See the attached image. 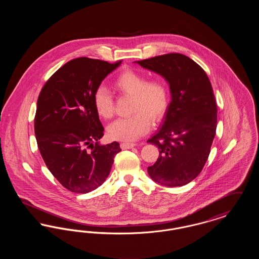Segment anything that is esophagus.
I'll use <instances>...</instances> for the list:
<instances>
[{
  "label": "esophagus",
  "mask_w": 259,
  "mask_h": 259,
  "mask_svg": "<svg viewBox=\"0 0 259 259\" xmlns=\"http://www.w3.org/2000/svg\"><path fill=\"white\" fill-rule=\"evenodd\" d=\"M136 144L134 143H127V142H123L120 144V148L122 149H129V148H134Z\"/></svg>",
  "instance_id": "esophagus-1"
}]
</instances>
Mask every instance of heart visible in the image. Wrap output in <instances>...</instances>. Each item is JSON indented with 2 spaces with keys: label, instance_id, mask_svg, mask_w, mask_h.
Segmentation results:
<instances>
[{
  "label": "heart",
  "instance_id": "1",
  "mask_svg": "<svg viewBox=\"0 0 259 259\" xmlns=\"http://www.w3.org/2000/svg\"><path fill=\"white\" fill-rule=\"evenodd\" d=\"M113 87L124 95L131 96L128 117L118 118L109 125L108 135L116 141L131 142L146 135L150 129L151 120L163 117L169 105V92L165 82L159 79L147 81L144 74L126 70L118 74ZM93 105L99 116L111 118L113 114V100L107 88L100 87L93 94Z\"/></svg>",
  "mask_w": 259,
  "mask_h": 259
}]
</instances>
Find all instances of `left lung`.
I'll list each match as a JSON object with an SVG mask.
<instances>
[{
  "label": "left lung",
  "instance_id": "left-lung-1",
  "mask_svg": "<svg viewBox=\"0 0 259 259\" xmlns=\"http://www.w3.org/2000/svg\"><path fill=\"white\" fill-rule=\"evenodd\" d=\"M135 63L160 74L171 93L162 126L148 141L159 149L148 175L159 185L183 186L202 171L215 136L218 109L209 77L196 62L181 53Z\"/></svg>",
  "mask_w": 259,
  "mask_h": 259
}]
</instances>
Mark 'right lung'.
I'll list each match as a JSON object with an SVG mask.
<instances>
[{
    "mask_svg": "<svg viewBox=\"0 0 259 259\" xmlns=\"http://www.w3.org/2000/svg\"><path fill=\"white\" fill-rule=\"evenodd\" d=\"M120 64L75 58L52 74L38 95L37 148L51 174L72 192L87 193L102 185L121 151L117 142L99 144L104 127L93 105L95 90Z\"/></svg>",
    "mask_w": 259,
    "mask_h": 259,
    "instance_id": "1",
    "label": "right lung"
}]
</instances>
